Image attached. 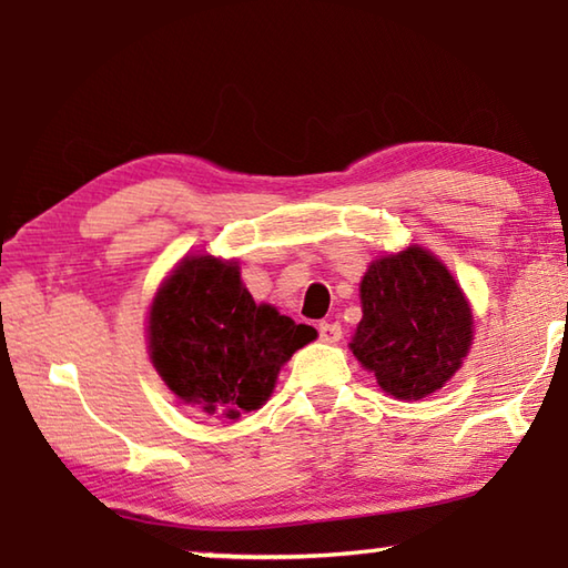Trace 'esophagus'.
Listing matches in <instances>:
<instances>
[{
	"instance_id": "1",
	"label": "esophagus",
	"mask_w": 568,
	"mask_h": 568,
	"mask_svg": "<svg viewBox=\"0 0 568 568\" xmlns=\"http://www.w3.org/2000/svg\"><path fill=\"white\" fill-rule=\"evenodd\" d=\"M317 333L323 343L335 345V343H339V337H343V327H339V323H320Z\"/></svg>"
}]
</instances>
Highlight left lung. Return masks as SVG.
<instances>
[{
	"mask_svg": "<svg viewBox=\"0 0 568 568\" xmlns=\"http://www.w3.org/2000/svg\"><path fill=\"white\" fill-rule=\"evenodd\" d=\"M363 320L349 349L379 389L415 402L445 387L467 357L474 317L467 295L435 253L407 245L367 265Z\"/></svg>",
	"mask_w": 568,
	"mask_h": 568,
	"instance_id": "obj_1",
	"label": "left lung"
}]
</instances>
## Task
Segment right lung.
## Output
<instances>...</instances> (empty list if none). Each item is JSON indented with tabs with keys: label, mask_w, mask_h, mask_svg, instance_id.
I'll return each mask as SVG.
<instances>
[{
	"label": "right lung",
	"mask_w": 568,
	"mask_h": 568,
	"mask_svg": "<svg viewBox=\"0 0 568 568\" xmlns=\"http://www.w3.org/2000/svg\"><path fill=\"white\" fill-rule=\"evenodd\" d=\"M146 320L149 357L166 387L183 405L225 419L261 409L281 367L317 337L315 327L257 305L239 261L209 253L181 257Z\"/></svg>",
	"instance_id": "obj_1"
}]
</instances>
